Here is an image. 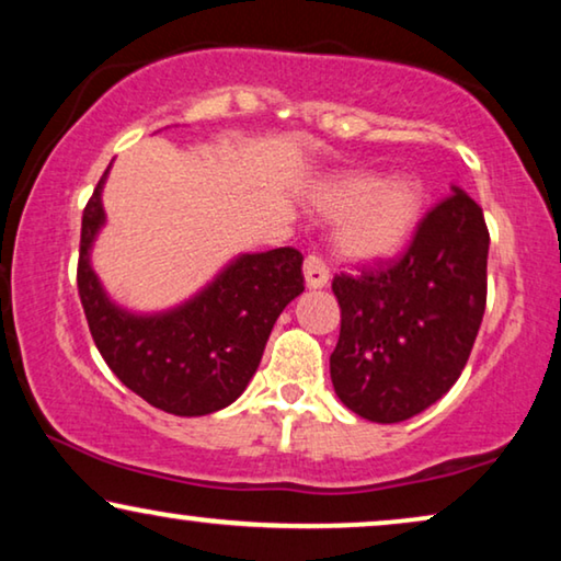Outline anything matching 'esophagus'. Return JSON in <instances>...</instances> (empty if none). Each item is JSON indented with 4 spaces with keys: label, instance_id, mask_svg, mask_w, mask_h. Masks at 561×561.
<instances>
[{
    "label": "esophagus",
    "instance_id": "1",
    "mask_svg": "<svg viewBox=\"0 0 561 561\" xmlns=\"http://www.w3.org/2000/svg\"><path fill=\"white\" fill-rule=\"evenodd\" d=\"M304 275H306V286L309 288H324L329 283L327 260L319 255H309L304 260Z\"/></svg>",
    "mask_w": 561,
    "mask_h": 561
}]
</instances>
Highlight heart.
I'll return each instance as SVG.
<instances>
[{"mask_svg":"<svg viewBox=\"0 0 561 561\" xmlns=\"http://www.w3.org/2000/svg\"><path fill=\"white\" fill-rule=\"evenodd\" d=\"M311 202L319 214L336 219L334 242L342 255L370 263L403 248L419 225L424 194L409 179L342 173L319 183Z\"/></svg>","mask_w":561,"mask_h":561,"instance_id":"obj_1","label":"heart"}]
</instances>
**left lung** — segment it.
Returning a JSON list of instances; mask_svg holds the SVG:
<instances>
[{
	"mask_svg": "<svg viewBox=\"0 0 561 561\" xmlns=\"http://www.w3.org/2000/svg\"><path fill=\"white\" fill-rule=\"evenodd\" d=\"M488 248L482 209L451 186L401 257L334 275L342 329L329 373L350 411L398 424L455 386L485 313Z\"/></svg>",
	"mask_w": 561,
	"mask_h": 561,
	"instance_id": "obj_1",
	"label": "left lung"
}]
</instances>
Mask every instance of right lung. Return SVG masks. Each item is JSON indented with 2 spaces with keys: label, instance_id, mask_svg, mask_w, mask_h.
<instances>
[{
  "label": "right lung",
  "instance_id": "obj_1",
  "mask_svg": "<svg viewBox=\"0 0 561 561\" xmlns=\"http://www.w3.org/2000/svg\"><path fill=\"white\" fill-rule=\"evenodd\" d=\"M106 173L110 168L83 209L76 273L96 350L133 393L160 411L206 416L225 409L255 375L275 319L304 294V255L294 248L244 252L175 309H122L91 267V244L104 227Z\"/></svg>",
  "mask_w": 561,
  "mask_h": 561
}]
</instances>
